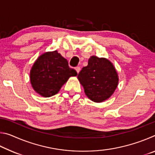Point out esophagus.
Wrapping results in <instances>:
<instances>
[{"label":"esophagus","mask_w":155,"mask_h":155,"mask_svg":"<svg viewBox=\"0 0 155 155\" xmlns=\"http://www.w3.org/2000/svg\"><path fill=\"white\" fill-rule=\"evenodd\" d=\"M75 70H76V71H77V72L78 74V73H79V72H80V70H81V68H80L79 66H77V67L75 68Z\"/></svg>","instance_id":"obj_1"}]
</instances>
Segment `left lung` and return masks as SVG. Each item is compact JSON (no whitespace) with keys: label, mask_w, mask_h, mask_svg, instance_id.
I'll return each mask as SVG.
<instances>
[{"label":"left lung","mask_w":155,"mask_h":155,"mask_svg":"<svg viewBox=\"0 0 155 155\" xmlns=\"http://www.w3.org/2000/svg\"><path fill=\"white\" fill-rule=\"evenodd\" d=\"M78 79L89 98L101 103L111 96L118 84V76L109 60L91 57L88 65L78 74Z\"/></svg>","instance_id":"obj_1"}]
</instances>
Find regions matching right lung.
<instances>
[{
    "label": "right lung",
    "mask_w": 155,
    "mask_h": 155,
    "mask_svg": "<svg viewBox=\"0 0 155 155\" xmlns=\"http://www.w3.org/2000/svg\"><path fill=\"white\" fill-rule=\"evenodd\" d=\"M77 75V71L69 67L67 60L54 51L38 57L31 68L30 79L36 92L51 97L58 93L70 77Z\"/></svg>",
    "instance_id": "add662e5"
}]
</instances>
